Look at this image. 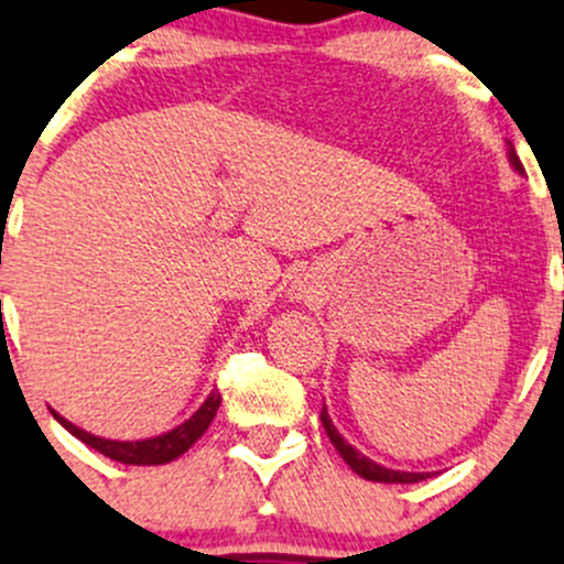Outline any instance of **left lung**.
I'll return each mask as SVG.
<instances>
[{
  "mask_svg": "<svg viewBox=\"0 0 564 564\" xmlns=\"http://www.w3.org/2000/svg\"><path fill=\"white\" fill-rule=\"evenodd\" d=\"M508 159H511V164H513V167L519 170V173H524V167H521V162H519L517 151H513V145H511V151H508ZM322 424H324V430H327V435H329L332 446L337 448V454H340L343 459H346V465L351 467V470L357 473V476L365 478V481H381V484H416V481H424V478L430 476V473H400V470H389V467H381V465H376V462H372V459H367V456H365V454H359L357 448L351 446V443L343 441L340 432H337V430H335V424H332V419H329L327 408H322Z\"/></svg>",
  "mask_w": 564,
  "mask_h": 564,
  "instance_id": "left-lung-1",
  "label": "left lung"
}]
</instances>
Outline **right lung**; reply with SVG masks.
I'll list each match as a JSON object with an SVG mask.
<instances>
[{"label":"right lung","mask_w":564,"mask_h":564,"mask_svg":"<svg viewBox=\"0 0 564 564\" xmlns=\"http://www.w3.org/2000/svg\"><path fill=\"white\" fill-rule=\"evenodd\" d=\"M218 405H221V394H218V391H210V397L203 402V408H199L188 422H183L181 426H175V430L164 432V435L159 437H148V441H105V437H97L91 435V432L80 430V426L69 424L67 419H62L58 413H53V419H56L64 430L73 432V435L86 443V446L97 448L99 454L110 456V459L121 462V465H167V462L186 454L188 448L205 435V430L210 426L213 419H216Z\"/></svg>","instance_id":"add662e5"}]
</instances>
